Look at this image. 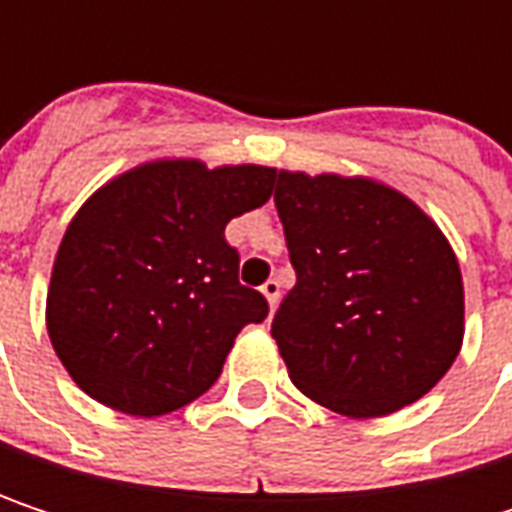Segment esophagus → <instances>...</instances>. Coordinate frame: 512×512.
Returning a JSON list of instances; mask_svg holds the SVG:
<instances>
[{
  "label": "esophagus",
  "instance_id": "1",
  "mask_svg": "<svg viewBox=\"0 0 512 512\" xmlns=\"http://www.w3.org/2000/svg\"><path fill=\"white\" fill-rule=\"evenodd\" d=\"M260 293L266 296V302H269V308H278V299H281V284H278L275 278H269V281H263V287H260Z\"/></svg>",
  "mask_w": 512,
  "mask_h": 512
}]
</instances>
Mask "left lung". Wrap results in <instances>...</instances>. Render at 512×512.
Returning a JSON list of instances; mask_svg holds the SVG:
<instances>
[{
	"mask_svg": "<svg viewBox=\"0 0 512 512\" xmlns=\"http://www.w3.org/2000/svg\"><path fill=\"white\" fill-rule=\"evenodd\" d=\"M296 284L272 320L293 385L347 418L421 400L465 335L460 260L442 228L373 177L275 171Z\"/></svg>",
	"mask_w": 512,
	"mask_h": 512,
	"instance_id": "8db88e82",
	"label": "left lung"
}]
</instances>
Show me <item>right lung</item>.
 I'll return each mask as SVG.
<instances>
[{
	"label": "right lung",
	"instance_id": "obj_1",
	"mask_svg": "<svg viewBox=\"0 0 512 512\" xmlns=\"http://www.w3.org/2000/svg\"><path fill=\"white\" fill-rule=\"evenodd\" d=\"M275 168L154 159L106 180L70 219L52 263L47 332L97 403L168 415L222 373L266 299L237 278L225 225L269 201Z\"/></svg>",
	"mask_w": 512,
	"mask_h": 512
}]
</instances>
